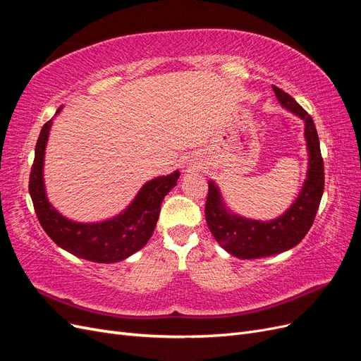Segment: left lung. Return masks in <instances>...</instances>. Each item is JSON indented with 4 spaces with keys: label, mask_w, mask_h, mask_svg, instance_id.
<instances>
[{
    "label": "left lung",
    "mask_w": 361,
    "mask_h": 361,
    "mask_svg": "<svg viewBox=\"0 0 361 361\" xmlns=\"http://www.w3.org/2000/svg\"><path fill=\"white\" fill-rule=\"evenodd\" d=\"M280 104L305 122L304 135L309 150V170L300 195L289 209L271 221H256L233 215L223 204L214 182H207L204 204L206 223L211 233L228 253L239 259H257L283 253L302 241L314 221L324 192V161L319 138L312 117L290 94L272 85Z\"/></svg>",
    "instance_id": "left-lung-1"
}]
</instances>
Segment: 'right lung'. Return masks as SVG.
<instances>
[{"label":"right lung","instance_id":"obj_1","mask_svg":"<svg viewBox=\"0 0 361 361\" xmlns=\"http://www.w3.org/2000/svg\"><path fill=\"white\" fill-rule=\"evenodd\" d=\"M61 106L57 110L60 113ZM52 120L43 125L36 143L28 190L39 223L48 236L73 256L97 264L120 262L143 248L155 231L161 203L176 185L179 171L152 179L143 185L134 202L120 215L102 223H75L64 218L48 202L43 183V158Z\"/></svg>","mask_w":361,"mask_h":361}]
</instances>
